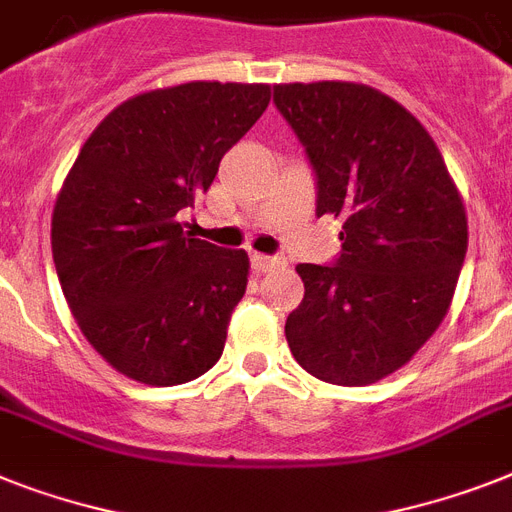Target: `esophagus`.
Returning a JSON list of instances; mask_svg holds the SVG:
<instances>
[{
    "label": "esophagus",
    "instance_id": "34e87169",
    "mask_svg": "<svg viewBox=\"0 0 512 512\" xmlns=\"http://www.w3.org/2000/svg\"><path fill=\"white\" fill-rule=\"evenodd\" d=\"M282 264V259L277 256H264V253H251V266L256 272H269V269H277Z\"/></svg>",
    "mask_w": 512,
    "mask_h": 512
}]
</instances>
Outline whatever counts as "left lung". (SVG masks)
Here are the masks:
<instances>
[{"label": "left lung", "mask_w": 512, "mask_h": 512, "mask_svg": "<svg viewBox=\"0 0 512 512\" xmlns=\"http://www.w3.org/2000/svg\"><path fill=\"white\" fill-rule=\"evenodd\" d=\"M316 177V217L342 219L332 264H298L301 306L287 316L295 361L311 377L361 387L398 371L445 319L468 222L424 125L369 86H274Z\"/></svg>", "instance_id": "obj_1"}]
</instances>
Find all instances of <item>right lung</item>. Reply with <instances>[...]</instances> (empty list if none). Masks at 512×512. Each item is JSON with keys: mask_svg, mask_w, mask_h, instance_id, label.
Instances as JSON below:
<instances>
[{"mask_svg": "<svg viewBox=\"0 0 512 512\" xmlns=\"http://www.w3.org/2000/svg\"><path fill=\"white\" fill-rule=\"evenodd\" d=\"M266 104L261 83L133 96L101 120L59 190L52 253L67 306L96 353L135 382H190L225 350L248 256L193 238L180 217Z\"/></svg>", "mask_w": 512, "mask_h": 512, "instance_id": "add662e5", "label": "right lung"}]
</instances>
